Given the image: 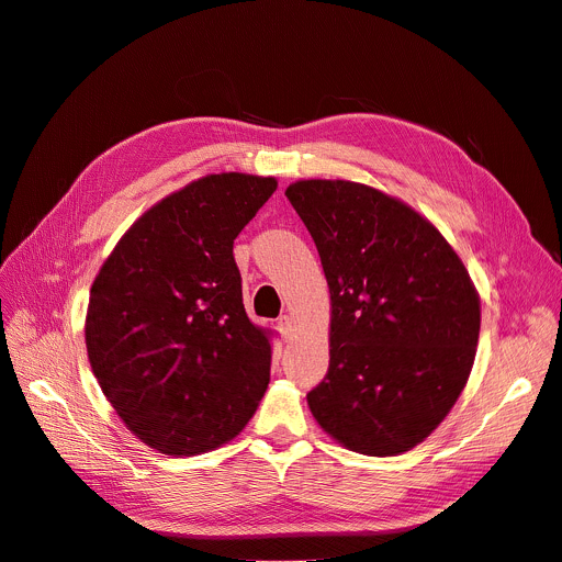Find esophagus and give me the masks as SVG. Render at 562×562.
<instances>
[{
  "label": "esophagus",
  "mask_w": 562,
  "mask_h": 562,
  "mask_svg": "<svg viewBox=\"0 0 562 562\" xmlns=\"http://www.w3.org/2000/svg\"><path fill=\"white\" fill-rule=\"evenodd\" d=\"M278 330L284 339H289L293 335V318L291 316H280L278 318Z\"/></svg>",
  "instance_id": "esophagus-1"
}]
</instances>
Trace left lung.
<instances>
[{
  "label": "left lung",
  "instance_id": "obj_1",
  "mask_svg": "<svg viewBox=\"0 0 562 562\" xmlns=\"http://www.w3.org/2000/svg\"><path fill=\"white\" fill-rule=\"evenodd\" d=\"M330 286V367L307 394L318 426L364 456H398L451 412L474 367L481 301L439 229L346 180L284 191Z\"/></svg>",
  "mask_w": 562,
  "mask_h": 562
}]
</instances>
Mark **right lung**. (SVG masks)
Wrapping results in <instances>:
<instances>
[{
    "instance_id": "obj_1",
    "label": "right lung",
    "mask_w": 562,
    "mask_h": 562,
    "mask_svg": "<svg viewBox=\"0 0 562 562\" xmlns=\"http://www.w3.org/2000/svg\"><path fill=\"white\" fill-rule=\"evenodd\" d=\"M276 189V177H200L123 234L91 286V369L117 417L159 453L227 445L269 387V335L246 314L232 246Z\"/></svg>"
}]
</instances>
